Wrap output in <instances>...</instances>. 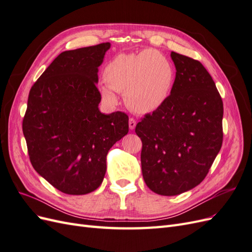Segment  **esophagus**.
Returning <instances> with one entry per match:
<instances>
[{
  "label": "esophagus",
  "mask_w": 252,
  "mask_h": 252,
  "mask_svg": "<svg viewBox=\"0 0 252 252\" xmlns=\"http://www.w3.org/2000/svg\"><path fill=\"white\" fill-rule=\"evenodd\" d=\"M128 125H129V128H130V130H133V129H134V128H135V126H136V122H135V120H134V119H132V118L129 119Z\"/></svg>",
  "instance_id": "obj_1"
}]
</instances>
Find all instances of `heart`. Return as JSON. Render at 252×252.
Listing matches in <instances>:
<instances>
[{"mask_svg":"<svg viewBox=\"0 0 252 252\" xmlns=\"http://www.w3.org/2000/svg\"><path fill=\"white\" fill-rule=\"evenodd\" d=\"M107 85L100 87L106 102L117 104L116 93L125 95L129 108L136 113H149L168 100L174 83V69L170 61L154 49L138 55L122 53L105 66Z\"/></svg>","mask_w":252,"mask_h":252,"instance_id":"1","label":"heart"}]
</instances>
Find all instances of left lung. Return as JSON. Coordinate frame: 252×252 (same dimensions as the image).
Returning <instances> with one entry per match:
<instances>
[{"label": "left lung", "instance_id": "8db88e82", "mask_svg": "<svg viewBox=\"0 0 252 252\" xmlns=\"http://www.w3.org/2000/svg\"><path fill=\"white\" fill-rule=\"evenodd\" d=\"M170 57L177 72L168 100L135 127L144 181L161 195L199 185L223 143V101L211 75L199 61Z\"/></svg>", "mask_w": 252, "mask_h": 252}]
</instances>
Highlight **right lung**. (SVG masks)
I'll use <instances>...</instances> for the list:
<instances>
[{
  "label": "right lung",
  "mask_w": 252,
  "mask_h": 252,
  "mask_svg": "<svg viewBox=\"0 0 252 252\" xmlns=\"http://www.w3.org/2000/svg\"><path fill=\"white\" fill-rule=\"evenodd\" d=\"M110 43L64 51L29 91L23 133L30 162L67 194L93 192L102 184L106 157L128 133V116L98 110V66Z\"/></svg>",
  "instance_id": "1"
}]
</instances>
